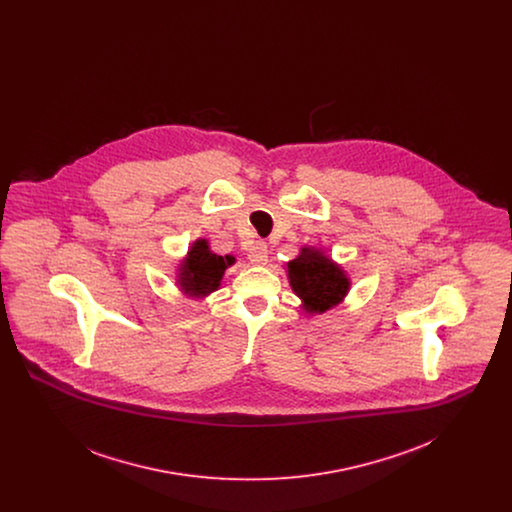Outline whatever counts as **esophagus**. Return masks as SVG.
Segmentation results:
<instances>
[{
  "label": "esophagus",
  "mask_w": 512,
  "mask_h": 512,
  "mask_svg": "<svg viewBox=\"0 0 512 512\" xmlns=\"http://www.w3.org/2000/svg\"><path fill=\"white\" fill-rule=\"evenodd\" d=\"M249 261L253 265H265L268 261V247L265 242H257L249 249Z\"/></svg>",
  "instance_id": "34e87169"
}]
</instances>
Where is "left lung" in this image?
I'll list each match as a JSON object with an SVG mask.
<instances>
[{
	"instance_id": "left-lung-1",
	"label": "left lung",
	"mask_w": 512,
	"mask_h": 512,
	"mask_svg": "<svg viewBox=\"0 0 512 512\" xmlns=\"http://www.w3.org/2000/svg\"><path fill=\"white\" fill-rule=\"evenodd\" d=\"M288 268L293 292L303 299L305 311H328L340 303L349 288V280L340 267H336L320 251L303 249V253L293 259Z\"/></svg>"
}]
</instances>
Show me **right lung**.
<instances>
[{
    "instance_id": "1",
    "label": "right lung",
    "mask_w": 512,
    "mask_h": 512,
    "mask_svg": "<svg viewBox=\"0 0 512 512\" xmlns=\"http://www.w3.org/2000/svg\"><path fill=\"white\" fill-rule=\"evenodd\" d=\"M234 263V257L215 255L209 251L205 240H197L188 253V259L180 267V280L184 292L192 295H207L219 288L224 270Z\"/></svg>"
}]
</instances>
